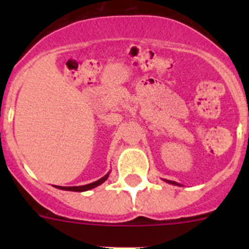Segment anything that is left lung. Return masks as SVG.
Here are the masks:
<instances>
[{
    "label": "left lung",
    "instance_id": "8db88e82",
    "mask_svg": "<svg viewBox=\"0 0 249 249\" xmlns=\"http://www.w3.org/2000/svg\"><path fill=\"white\" fill-rule=\"evenodd\" d=\"M165 180H166V179H165ZM166 182H167V183H171V184H175V185H179V184H178V183L173 182V180H166Z\"/></svg>",
    "mask_w": 249,
    "mask_h": 249
}]
</instances>
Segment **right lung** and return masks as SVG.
Masks as SVG:
<instances>
[{
	"label": "right lung",
	"instance_id": "right-lung-1",
	"mask_svg": "<svg viewBox=\"0 0 249 249\" xmlns=\"http://www.w3.org/2000/svg\"><path fill=\"white\" fill-rule=\"evenodd\" d=\"M108 176H109V172L107 173V175H105L102 178H100L99 180L90 183V184L79 185V187H60V185H55V188H57V189H61V190H70V192H87V190H90V189H92V188L97 187V185L102 184V183H104L105 180L108 178Z\"/></svg>",
	"mask_w": 249,
	"mask_h": 249
}]
</instances>
